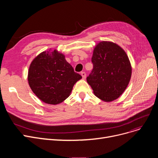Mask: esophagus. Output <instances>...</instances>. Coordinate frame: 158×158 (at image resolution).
Masks as SVG:
<instances>
[{"label": "esophagus", "instance_id": "1", "mask_svg": "<svg viewBox=\"0 0 158 158\" xmlns=\"http://www.w3.org/2000/svg\"><path fill=\"white\" fill-rule=\"evenodd\" d=\"M81 75L82 76V79H86V73L85 72H82L81 73Z\"/></svg>", "mask_w": 158, "mask_h": 158}]
</instances>
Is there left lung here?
I'll return each instance as SVG.
<instances>
[{"label": "left lung", "instance_id": "left-lung-1", "mask_svg": "<svg viewBox=\"0 0 158 158\" xmlns=\"http://www.w3.org/2000/svg\"><path fill=\"white\" fill-rule=\"evenodd\" d=\"M94 69L86 80L94 95L104 102L117 99L127 87L132 67L124 50L111 41H102L94 49Z\"/></svg>", "mask_w": 158, "mask_h": 158}]
</instances>
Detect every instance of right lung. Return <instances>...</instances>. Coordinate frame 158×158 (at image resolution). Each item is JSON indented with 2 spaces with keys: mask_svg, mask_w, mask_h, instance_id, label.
<instances>
[{
  "mask_svg": "<svg viewBox=\"0 0 158 158\" xmlns=\"http://www.w3.org/2000/svg\"><path fill=\"white\" fill-rule=\"evenodd\" d=\"M27 78L31 89L41 101L56 105L70 96L73 85L82 77L74 72L64 54L50 49L32 60Z\"/></svg>",
  "mask_w": 158,
  "mask_h": 158,
  "instance_id": "obj_1",
  "label": "right lung"
}]
</instances>
